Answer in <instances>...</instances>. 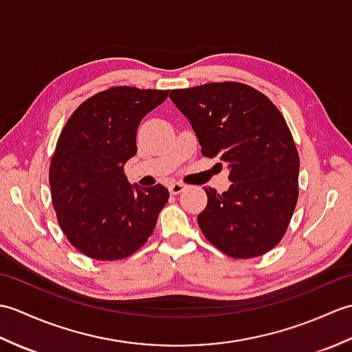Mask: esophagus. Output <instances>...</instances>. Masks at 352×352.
<instances>
[{"label": "esophagus", "mask_w": 352, "mask_h": 352, "mask_svg": "<svg viewBox=\"0 0 352 352\" xmlns=\"http://www.w3.org/2000/svg\"><path fill=\"white\" fill-rule=\"evenodd\" d=\"M186 188H188V186L183 184V183H170L169 184V192L172 193V195H178V193L184 192Z\"/></svg>", "instance_id": "obj_1"}]
</instances>
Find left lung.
I'll return each instance as SVG.
<instances>
[{
	"mask_svg": "<svg viewBox=\"0 0 352 352\" xmlns=\"http://www.w3.org/2000/svg\"><path fill=\"white\" fill-rule=\"evenodd\" d=\"M170 101L188 118L201 153L230 170L228 190L206 188L198 226L233 258L263 256L286 233L298 201L300 155L280 110L236 81L175 89Z\"/></svg>",
	"mask_w": 352,
	"mask_h": 352,
	"instance_id": "obj_1",
	"label": "left lung"
}]
</instances>
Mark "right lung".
Here are the masks:
<instances>
[{
  "mask_svg": "<svg viewBox=\"0 0 352 352\" xmlns=\"http://www.w3.org/2000/svg\"><path fill=\"white\" fill-rule=\"evenodd\" d=\"M169 91L111 87L74 111L50 166L52 206L71 245L95 260H121L153 234L169 192L130 184L124 166L136 155L138 126Z\"/></svg>",
  "mask_w": 352,
  "mask_h": 352,
  "instance_id": "right-lung-1",
  "label": "right lung"
}]
</instances>
